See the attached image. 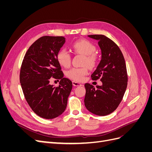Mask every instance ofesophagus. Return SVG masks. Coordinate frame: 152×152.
I'll use <instances>...</instances> for the list:
<instances>
[{
  "label": "esophagus",
  "mask_w": 152,
  "mask_h": 152,
  "mask_svg": "<svg viewBox=\"0 0 152 152\" xmlns=\"http://www.w3.org/2000/svg\"><path fill=\"white\" fill-rule=\"evenodd\" d=\"M72 84H73V85L74 86H82V84L79 83V82H78L74 81V80L72 81Z\"/></svg>",
  "instance_id": "34e87169"
}]
</instances>
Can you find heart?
<instances>
[{
	"label": "heart",
	"instance_id": "1",
	"mask_svg": "<svg viewBox=\"0 0 152 152\" xmlns=\"http://www.w3.org/2000/svg\"><path fill=\"white\" fill-rule=\"evenodd\" d=\"M72 49L75 54L84 55L82 67H74L66 72V75L69 79L74 81L81 82L88 73V67L90 68H95L98 64L99 60V54L95 51L96 46L86 39L76 40L71 45ZM56 58L58 62L61 66L68 68L72 64V57L70 54L65 49L59 50L57 53ZM87 65L88 67L86 66Z\"/></svg>",
	"mask_w": 152,
	"mask_h": 152
}]
</instances>
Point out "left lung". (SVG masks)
I'll list each match as a JSON object with an SVG mask.
<instances>
[{"label":"left lung","mask_w":152,"mask_h":152,"mask_svg":"<svg viewBox=\"0 0 152 152\" xmlns=\"http://www.w3.org/2000/svg\"><path fill=\"white\" fill-rule=\"evenodd\" d=\"M98 40L102 59L91 75L93 80L100 79L102 86L85 84L84 104L93 114L104 116L112 113L121 103L127 86L126 65L122 53L113 40L103 35H90Z\"/></svg>","instance_id":"1"}]
</instances>
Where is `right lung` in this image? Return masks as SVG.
<instances>
[{
  "label": "right lung",
  "instance_id": "right-lung-1",
  "mask_svg": "<svg viewBox=\"0 0 152 152\" xmlns=\"http://www.w3.org/2000/svg\"><path fill=\"white\" fill-rule=\"evenodd\" d=\"M65 42L63 37L43 36L31 45L21 64L20 80L25 98L31 110L45 119L64 112L72 89L56 58ZM51 77L61 80L58 87L49 84Z\"/></svg>",
  "mask_w": 152,
  "mask_h": 152
}]
</instances>
